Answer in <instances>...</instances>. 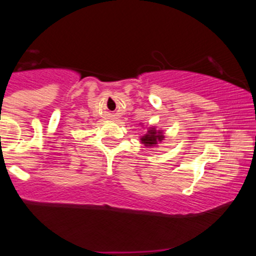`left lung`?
Wrapping results in <instances>:
<instances>
[{
    "mask_svg": "<svg viewBox=\"0 0 256 256\" xmlns=\"http://www.w3.org/2000/svg\"><path fill=\"white\" fill-rule=\"evenodd\" d=\"M164 140V134H163L162 130H156L155 126L148 128L146 134L140 137L142 144H144L146 148H154L160 142Z\"/></svg>",
    "mask_w": 256,
    "mask_h": 256,
    "instance_id": "left-lung-1",
    "label": "left lung"
}]
</instances>
